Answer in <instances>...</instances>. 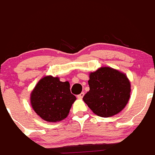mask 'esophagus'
<instances>
[{
	"label": "esophagus",
	"instance_id": "34e87169",
	"mask_svg": "<svg viewBox=\"0 0 155 155\" xmlns=\"http://www.w3.org/2000/svg\"><path fill=\"white\" fill-rule=\"evenodd\" d=\"M84 94H85V93H84V92H81L80 94H78L77 97H78V98H79V99L82 98V97H83V96H84Z\"/></svg>",
	"mask_w": 155,
	"mask_h": 155
}]
</instances>
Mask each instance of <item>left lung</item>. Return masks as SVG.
<instances>
[{
	"label": "left lung",
	"instance_id": "8db88e82",
	"mask_svg": "<svg viewBox=\"0 0 155 155\" xmlns=\"http://www.w3.org/2000/svg\"><path fill=\"white\" fill-rule=\"evenodd\" d=\"M89 91L83 101L96 115L109 117L120 112L130 97V82L125 74L110 67L90 73Z\"/></svg>",
	"mask_w": 155,
	"mask_h": 155
}]
</instances>
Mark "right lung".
Returning a JSON list of instances; mask_svg holds the SVG:
<instances>
[{
	"label": "right lung",
	"instance_id": "add662e5",
	"mask_svg": "<svg viewBox=\"0 0 155 155\" xmlns=\"http://www.w3.org/2000/svg\"><path fill=\"white\" fill-rule=\"evenodd\" d=\"M76 99L70 92V83L61 82L59 78L53 76L41 79L31 94L35 112L48 122L65 119Z\"/></svg>",
	"mask_w": 155,
	"mask_h": 155
}]
</instances>
